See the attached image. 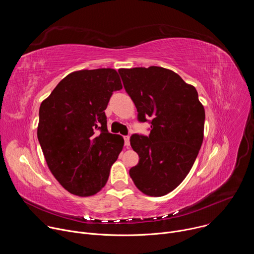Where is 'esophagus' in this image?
<instances>
[{
	"instance_id": "34e87169",
	"label": "esophagus",
	"mask_w": 254,
	"mask_h": 254,
	"mask_svg": "<svg viewBox=\"0 0 254 254\" xmlns=\"http://www.w3.org/2000/svg\"><path fill=\"white\" fill-rule=\"evenodd\" d=\"M124 139H125V144L127 147H128L129 146V135H125Z\"/></svg>"
}]
</instances>
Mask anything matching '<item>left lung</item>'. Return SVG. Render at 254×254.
I'll return each mask as SVG.
<instances>
[{
    "mask_svg": "<svg viewBox=\"0 0 254 254\" xmlns=\"http://www.w3.org/2000/svg\"><path fill=\"white\" fill-rule=\"evenodd\" d=\"M119 73L136 107L137 121L151 125L149 135L130 136L139 161L129 176L143 194L164 196L182 183L198 156L204 107L196 88L172 70L135 67Z\"/></svg>",
    "mask_w": 254,
    "mask_h": 254,
    "instance_id": "1",
    "label": "left lung"
}]
</instances>
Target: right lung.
<instances>
[{"label":"right lung","mask_w":254,"mask_h":254,"mask_svg":"<svg viewBox=\"0 0 254 254\" xmlns=\"http://www.w3.org/2000/svg\"><path fill=\"white\" fill-rule=\"evenodd\" d=\"M122 88L115 69L75 71L40 105L39 143L51 173L71 194L91 196L107 182L124 138L108 132L104 111Z\"/></svg>","instance_id":"obj_1"}]
</instances>
